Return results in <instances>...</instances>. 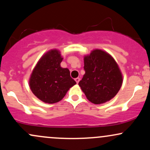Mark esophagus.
Returning a JSON list of instances; mask_svg holds the SVG:
<instances>
[{
	"label": "esophagus",
	"mask_w": 150,
	"mask_h": 150,
	"mask_svg": "<svg viewBox=\"0 0 150 150\" xmlns=\"http://www.w3.org/2000/svg\"><path fill=\"white\" fill-rule=\"evenodd\" d=\"M75 82H77V84H78V82H80V78H79V77H77V78L75 79Z\"/></svg>",
	"instance_id": "obj_1"
}]
</instances>
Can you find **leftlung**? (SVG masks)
Returning <instances> with one entry per match:
<instances>
[{"label": "left lung", "instance_id": "1", "mask_svg": "<svg viewBox=\"0 0 150 150\" xmlns=\"http://www.w3.org/2000/svg\"><path fill=\"white\" fill-rule=\"evenodd\" d=\"M84 69L85 73L78 85L90 102L104 104L120 90L123 75L118 63L106 51L96 49L85 55Z\"/></svg>", "mask_w": 150, "mask_h": 150}]
</instances>
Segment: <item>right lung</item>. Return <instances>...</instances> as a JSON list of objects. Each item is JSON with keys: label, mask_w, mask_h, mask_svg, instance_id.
I'll return each mask as SVG.
<instances>
[{"label": "right lung", "mask_w": 150, "mask_h": 150, "mask_svg": "<svg viewBox=\"0 0 150 150\" xmlns=\"http://www.w3.org/2000/svg\"><path fill=\"white\" fill-rule=\"evenodd\" d=\"M63 59L59 50H49L38 61L31 73L29 79L31 90L43 102H58L76 84L70 77V70L61 66Z\"/></svg>", "instance_id": "1"}]
</instances>
